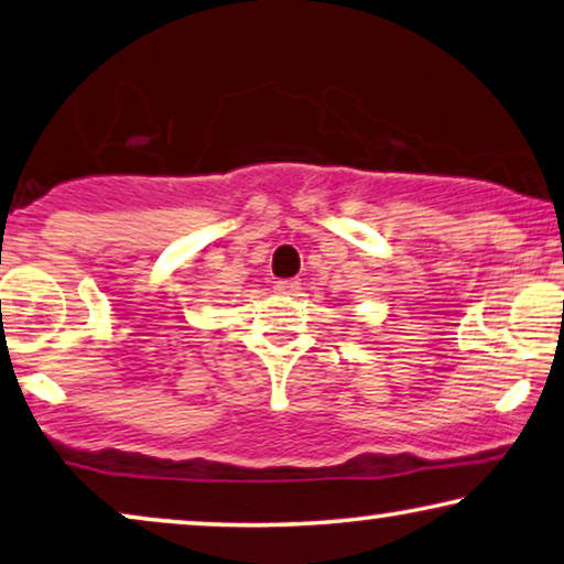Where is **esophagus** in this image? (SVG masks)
Instances as JSON below:
<instances>
[{"instance_id":"1","label":"esophagus","mask_w":564,"mask_h":564,"mask_svg":"<svg viewBox=\"0 0 564 564\" xmlns=\"http://www.w3.org/2000/svg\"><path fill=\"white\" fill-rule=\"evenodd\" d=\"M273 289L279 293H289V296H291V293H296L301 289V283L296 279H285V281H275Z\"/></svg>"}]
</instances>
